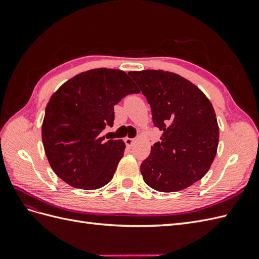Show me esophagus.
Wrapping results in <instances>:
<instances>
[{
	"label": "esophagus",
	"instance_id": "esophagus-1",
	"mask_svg": "<svg viewBox=\"0 0 259 259\" xmlns=\"http://www.w3.org/2000/svg\"><path fill=\"white\" fill-rule=\"evenodd\" d=\"M124 142H125V145H126L127 147H132L133 146V144L135 143V138H130V137H126L124 139Z\"/></svg>",
	"mask_w": 259,
	"mask_h": 259
}]
</instances>
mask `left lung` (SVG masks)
<instances>
[{"instance_id":"left-lung-1","label":"left lung","mask_w":259,"mask_h":259,"mask_svg":"<svg viewBox=\"0 0 259 259\" xmlns=\"http://www.w3.org/2000/svg\"><path fill=\"white\" fill-rule=\"evenodd\" d=\"M151 107L161 140L140 165L145 183L160 192L186 189L204 176L217 152L219 128L208 98L176 73L163 70L132 71Z\"/></svg>"}]
</instances>
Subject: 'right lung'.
Masks as SVG:
<instances>
[{
    "instance_id": "1",
    "label": "right lung",
    "mask_w": 259,
    "mask_h": 259,
    "mask_svg": "<svg viewBox=\"0 0 259 259\" xmlns=\"http://www.w3.org/2000/svg\"><path fill=\"white\" fill-rule=\"evenodd\" d=\"M139 90L122 70L93 69L76 74L55 92L45 108L42 140L50 165L73 188L94 190L107 185L122 159L123 140H105L114 106Z\"/></svg>"
}]
</instances>
